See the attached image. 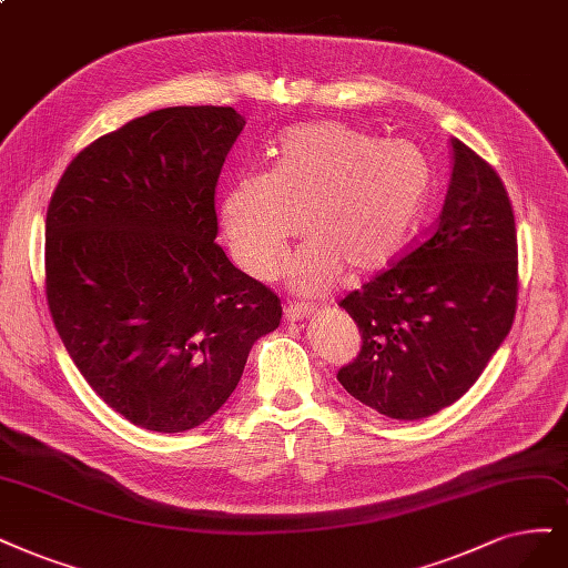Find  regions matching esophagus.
I'll use <instances>...</instances> for the list:
<instances>
[{
    "label": "esophagus",
    "mask_w": 568,
    "mask_h": 568,
    "mask_svg": "<svg viewBox=\"0 0 568 568\" xmlns=\"http://www.w3.org/2000/svg\"><path fill=\"white\" fill-rule=\"evenodd\" d=\"M286 312V320L288 322H298V320H305L312 315V305H305V303H288L284 307Z\"/></svg>",
    "instance_id": "esophagus-1"
}]
</instances>
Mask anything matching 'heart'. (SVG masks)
Listing matches in <instances>:
<instances>
[{"label": "heart", "mask_w": 568, "mask_h": 568, "mask_svg": "<svg viewBox=\"0 0 568 568\" xmlns=\"http://www.w3.org/2000/svg\"><path fill=\"white\" fill-rule=\"evenodd\" d=\"M429 183L416 145L315 122L282 135L270 171L232 181L221 221L234 261L253 277L275 275L303 225L310 240L286 261V277L293 288L317 293L343 267L366 275L393 263L416 230Z\"/></svg>", "instance_id": "b5f03b06"}]
</instances>
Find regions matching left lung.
Instances as JSON below:
<instances>
[{
    "instance_id": "obj_1",
    "label": "left lung",
    "mask_w": 568,
    "mask_h": 568,
    "mask_svg": "<svg viewBox=\"0 0 568 568\" xmlns=\"http://www.w3.org/2000/svg\"><path fill=\"white\" fill-rule=\"evenodd\" d=\"M444 209L423 242L338 303L362 347L338 371L347 393L378 414L418 420L452 406L510 334L517 227L496 169L452 141Z\"/></svg>"
}]
</instances>
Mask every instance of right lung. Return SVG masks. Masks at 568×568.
I'll return each instance as SVG.
<instances>
[{
    "label": "right lung",
    "instance_id": "add662e5",
    "mask_svg": "<svg viewBox=\"0 0 568 568\" xmlns=\"http://www.w3.org/2000/svg\"><path fill=\"white\" fill-rule=\"evenodd\" d=\"M244 124L234 108L148 112L87 145L51 194L58 336L93 393L154 433L216 414L282 320L277 293L216 244L219 175Z\"/></svg>",
    "mask_w": 568,
    "mask_h": 568
}]
</instances>
